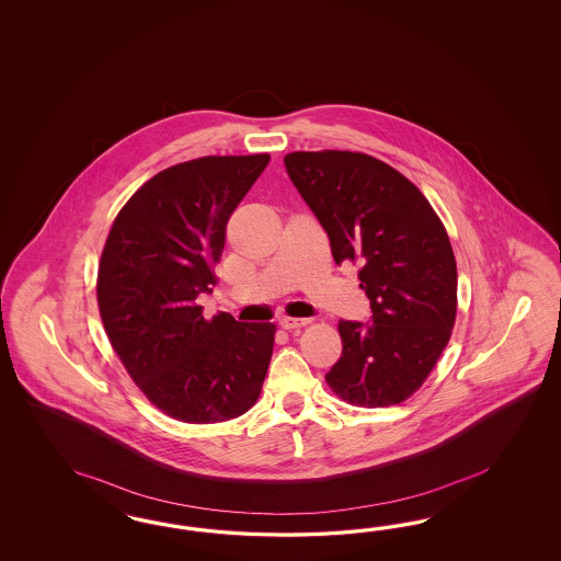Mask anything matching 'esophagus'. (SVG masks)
Listing matches in <instances>:
<instances>
[{
  "label": "esophagus",
  "mask_w": 561,
  "mask_h": 561,
  "mask_svg": "<svg viewBox=\"0 0 561 561\" xmlns=\"http://www.w3.org/2000/svg\"><path fill=\"white\" fill-rule=\"evenodd\" d=\"M308 323H310V319H296V317H282V319H279L282 329H286V331H291V329H300V327H305V324Z\"/></svg>",
  "instance_id": "esophagus-1"
}]
</instances>
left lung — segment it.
I'll use <instances>...</instances> for the list:
<instances>
[{
  "instance_id": "8db88e82",
  "label": "left lung",
  "mask_w": 561,
  "mask_h": 561,
  "mask_svg": "<svg viewBox=\"0 0 561 561\" xmlns=\"http://www.w3.org/2000/svg\"><path fill=\"white\" fill-rule=\"evenodd\" d=\"M289 181L321 221L335 263L359 261L373 317L340 321L324 374L343 401L387 408L417 391L450 340L457 263L440 218L401 172L357 152H291Z\"/></svg>"
}]
</instances>
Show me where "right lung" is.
<instances>
[{
  "mask_svg": "<svg viewBox=\"0 0 561 561\" xmlns=\"http://www.w3.org/2000/svg\"><path fill=\"white\" fill-rule=\"evenodd\" d=\"M270 153L205 156L158 172L121 209L99 267L102 324L137 387L167 415L216 424L255 405L273 323L205 321L226 226Z\"/></svg>",
  "mask_w": 561,
  "mask_h": 561,
  "instance_id": "add662e5",
  "label": "right lung"
}]
</instances>
